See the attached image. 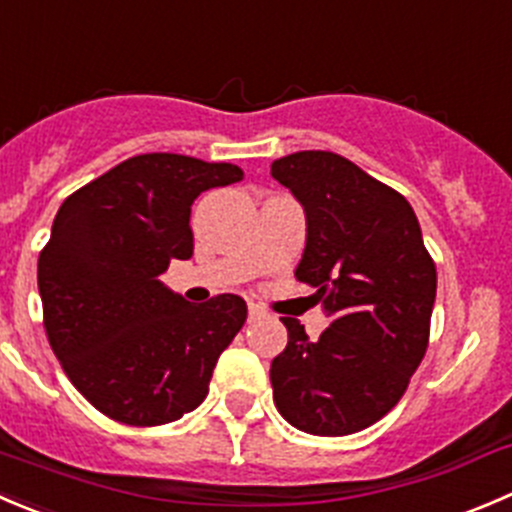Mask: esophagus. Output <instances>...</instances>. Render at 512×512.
Returning <instances> with one entry per match:
<instances>
[{
    "instance_id": "34e87169",
    "label": "esophagus",
    "mask_w": 512,
    "mask_h": 512,
    "mask_svg": "<svg viewBox=\"0 0 512 512\" xmlns=\"http://www.w3.org/2000/svg\"><path fill=\"white\" fill-rule=\"evenodd\" d=\"M247 317H250V322L260 320V317H265V310H262L260 305H255V302H250V305H247Z\"/></svg>"
}]
</instances>
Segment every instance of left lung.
Listing matches in <instances>:
<instances>
[{
    "label": "left lung",
    "instance_id": "left-lung-1",
    "mask_svg": "<svg viewBox=\"0 0 512 512\" xmlns=\"http://www.w3.org/2000/svg\"><path fill=\"white\" fill-rule=\"evenodd\" d=\"M272 177L300 200L307 245L295 277L332 315L310 340L280 317L287 347L272 360V398L297 430L352 435L390 413L430 342L438 272L413 207L335 152L280 157Z\"/></svg>",
    "mask_w": 512,
    "mask_h": 512
}]
</instances>
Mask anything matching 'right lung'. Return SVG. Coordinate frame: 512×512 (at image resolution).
Returning a JSON list of instances; mask_svg holds the SVG:
<instances>
[{
    "instance_id": "obj_1",
    "label": "right lung",
    "mask_w": 512,
    "mask_h": 512,
    "mask_svg": "<svg viewBox=\"0 0 512 512\" xmlns=\"http://www.w3.org/2000/svg\"><path fill=\"white\" fill-rule=\"evenodd\" d=\"M240 180L237 165L150 152L59 207L37 265L44 332L74 388L107 418L155 428L210 393L217 357L247 320L245 300L190 305L160 275L192 257V202Z\"/></svg>"
}]
</instances>
